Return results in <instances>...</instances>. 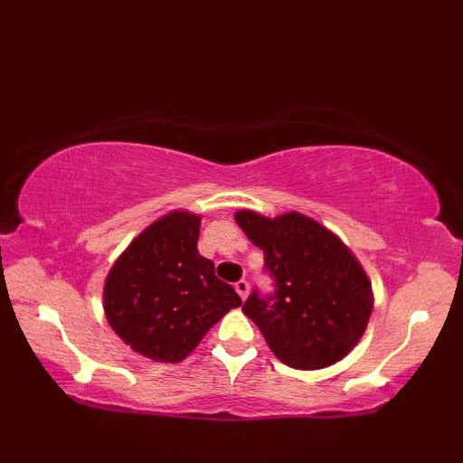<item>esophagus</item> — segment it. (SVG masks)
<instances>
[{"instance_id": "34e87169", "label": "esophagus", "mask_w": 463, "mask_h": 463, "mask_svg": "<svg viewBox=\"0 0 463 463\" xmlns=\"http://www.w3.org/2000/svg\"><path fill=\"white\" fill-rule=\"evenodd\" d=\"M234 290L239 292V297L244 300L249 297V282L247 280H239L237 284H234Z\"/></svg>"}]
</instances>
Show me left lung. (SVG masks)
Segmentation results:
<instances>
[{"instance_id":"8db88e82","label":"left lung","mask_w":463,"mask_h":463,"mask_svg":"<svg viewBox=\"0 0 463 463\" xmlns=\"http://www.w3.org/2000/svg\"><path fill=\"white\" fill-rule=\"evenodd\" d=\"M254 247L274 292L252 290L242 310L280 362L318 370L356 346L372 314V284L338 237L300 213L267 219L234 214Z\"/></svg>"}]
</instances>
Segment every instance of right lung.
<instances>
[{"instance_id": "right-lung-1", "label": "right lung", "mask_w": 463, "mask_h": 463, "mask_svg": "<svg viewBox=\"0 0 463 463\" xmlns=\"http://www.w3.org/2000/svg\"><path fill=\"white\" fill-rule=\"evenodd\" d=\"M201 216L171 213L127 249L105 282V314L125 344L156 362H181L224 312L241 307L231 284L196 249Z\"/></svg>"}]
</instances>
